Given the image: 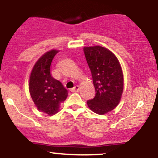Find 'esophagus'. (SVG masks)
Instances as JSON below:
<instances>
[{
  "label": "esophagus",
  "instance_id": "esophagus-1",
  "mask_svg": "<svg viewBox=\"0 0 158 158\" xmlns=\"http://www.w3.org/2000/svg\"><path fill=\"white\" fill-rule=\"evenodd\" d=\"M79 90V85H76L75 87L71 88L70 91H71V92H77Z\"/></svg>",
  "mask_w": 158,
  "mask_h": 158
}]
</instances>
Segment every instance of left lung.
Masks as SVG:
<instances>
[{
  "instance_id": "1",
  "label": "left lung",
  "mask_w": 158,
  "mask_h": 158,
  "mask_svg": "<svg viewBox=\"0 0 158 158\" xmlns=\"http://www.w3.org/2000/svg\"><path fill=\"white\" fill-rule=\"evenodd\" d=\"M84 53L96 92L87 104L94 112L103 115L114 110L120 101L124 87L122 70L115 55L107 48L85 47Z\"/></svg>"
}]
</instances>
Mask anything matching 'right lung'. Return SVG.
Wrapping results in <instances>:
<instances>
[{
  "label": "right lung",
  "mask_w": 158,
  "mask_h": 158,
  "mask_svg": "<svg viewBox=\"0 0 158 158\" xmlns=\"http://www.w3.org/2000/svg\"><path fill=\"white\" fill-rule=\"evenodd\" d=\"M57 53V50H52L37 60L31 71L29 82V91L34 104L40 111L51 115L57 113L60 103L68 95V91L61 82L50 73V66Z\"/></svg>",
  "instance_id": "add662e5"
}]
</instances>
